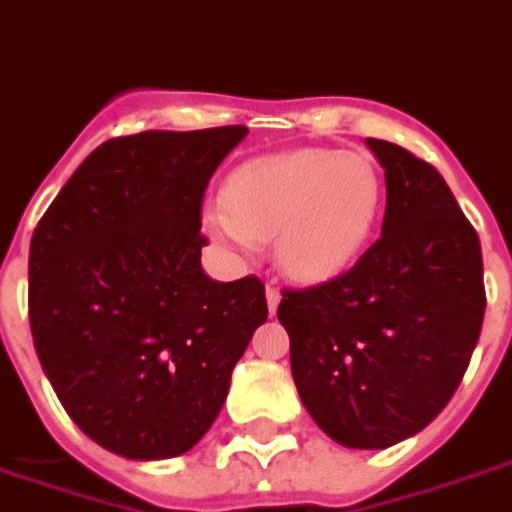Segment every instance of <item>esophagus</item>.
<instances>
[{"mask_svg":"<svg viewBox=\"0 0 512 512\" xmlns=\"http://www.w3.org/2000/svg\"><path fill=\"white\" fill-rule=\"evenodd\" d=\"M266 301H268V312L276 314V309H279V301H282V293H279V287H276L274 282H268Z\"/></svg>","mask_w":512,"mask_h":512,"instance_id":"1","label":"esophagus"}]
</instances>
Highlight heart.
<instances>
[{
	"mask_svg": "<svg viewBox=\"0 0 512 512\" xmlns=\"http://www.w3.org/2000/svg\"><path fill=\"white\" fill-rule=\"evenodd\" d=\"M211 208L214 236L252 249L274 236L276 263L301 282H323L361 255L380 214L382 181L355 151L301 149L233 170Z\"/></svg>",
	"mask_w": 512,
	"mask_h": 512,
	"instance_id": "heart-1",
	"label": "heart"
}]
</instances>
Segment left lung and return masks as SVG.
<instances>
[{"instance_id":"8db88e82","label":"left lung","mask_w":512,"mask_h":512,"mask_svg":"<svg viewBox=\"0 0 512 512\" xmlns=\"http://www.w3.org/2000/svg\"><path fill=\"white\" fill-rule=\"evenodd\" d=\"M385 168L382 236L358 263L282 290L295 388L344 448L380 450L426 429L453 399L486 312L475 227L439 170L369 138Z\"/></svg>"}]
</instances>
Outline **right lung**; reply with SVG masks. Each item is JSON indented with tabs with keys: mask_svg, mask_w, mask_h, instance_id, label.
<instances>
[{
	"mask_svg": "<svg viewBox=\"0 0 512 512\" xmlns=\"http://www.w3.org/2000/svg\"><path fill=\"white\" fill-rule=\"evenodd\" d=\"M244 135L230 124L105 140L34 227V350L78 429L119 456L187 453L266 323L263 279L214 282L200 268L208 179Z\"/></svg>",
	"mask_w": 512,
	"mask_h": 512,
	"instance_id": "right-lung-1",
	"label": "right lung"
}]
</instances>
